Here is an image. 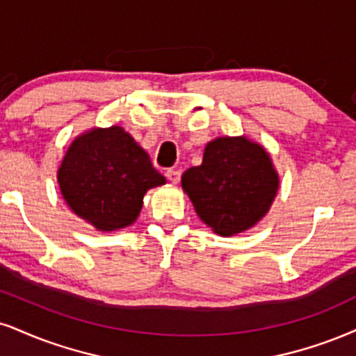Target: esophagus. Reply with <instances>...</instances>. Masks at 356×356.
<instances>
[{
  "label": "esophagus",
  "mask_w": 356,
  "mask_h": 356,
  "mask_svg": "<svg viewBox=\"0 0 356 356\" xmlns=\"http://www.w3.org/2000/svg\"><path fill=\"white\" fill-rule=\"evenodd\" d=\"M165 175H166V178H168L171 183H178L179 178H181V173H179L178 170H173V168L166 170Z\"/></svg>",
  "instance_id": "esophagus-1"
}]
</instances>
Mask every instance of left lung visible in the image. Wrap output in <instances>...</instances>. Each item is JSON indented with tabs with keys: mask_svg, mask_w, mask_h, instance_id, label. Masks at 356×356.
<instances>
[{
	"mask_svg": "<svg viewBox=\"0 0 356 356\" xmlns=\"http://www.w3.org/2000/svg\"><path fill=\"white\" fill-rule=\"evenodd\" d=\"M181 186L206 225L219 236H232L264 216L279 178L261 145L225 137L206 145L203 163L183 173Z\"/></svg>",
	"mask_w": 356,
	"mask_h": 356,
	"instance_id": "left-lung-1",
	"label": "left lung"
}]
</instances>
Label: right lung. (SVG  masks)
<instances>
[{"mask_svg": "<svg viewBox=\"0 0 356 356\" xmlns=\"http://www.w3.org/2000/svg\"><path fill=\"white\" fill-rule=\"evenodd\" d=\"M57 179L72 211L100 231L131 225L147 190L165 183L148 153L120 127L79 137L65 153Z\"/></svg>", "mask_w": 356, "mask_h": 356, "instance_id": "1", "label": "right lung"}]
</instances>
